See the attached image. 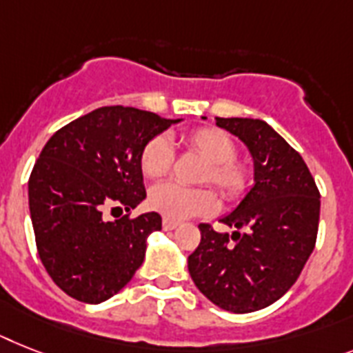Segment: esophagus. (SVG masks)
I'll return each instance as SVG.
<instances>
[{"instance_id":"1","label":"esophagus","mask_w":353,"mask_h":353,"mask_svg":"<svg viewBox=\"0 0 353 353\" xmlns=\"http://www.w3.org/2000/svg\"><path fill=\"white\" fill-rule=\"evenodd\" d=\"M162 227H164V231H173V229L179 227V222L170 220V218H164V220H162Z\"/></svg>"}]
</instances>
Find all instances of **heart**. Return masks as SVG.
<instances>
[{"instance_id":"heart-1","label":"heart","mask_w":353,"mask_h":353,"mask_svg":"<svg viewBox=\"0 0 353 353\" xmlns=\"http://www.w3.org/2000/svg\"><path fill=\"white\" fill-rule=\"evenodd\" d=\"M189 150L208 160L200 182L212 183L227 202H238L252 185V168L247 160L236 157V142L227 131L202 126L185 135ZM141 170L151 180L168 176L173 168L174 151L164 135L151 137L141 151ZM151 209L170 220L205 216L216 211L218 198L209 188H182L179 183H160L150 191Z\"/></svg>"}]
</instances>
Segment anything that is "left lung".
Returning a JSON list of instances; mask_svg holds the SVG:
<instances>
[{
  "label": "left lung",
  "instance_id": "8db88e82",
  "mask_svg": "<svg viewBox=\"0 0 353 353\" xmlns=\"http://www.w3.org/2000/svg\"><path fill=\"white\" fill-rule=\"evenodd\" d=\"M245 142L254 159V188L229 216L239 231L200 223L202 240L189 274L214 305L234 314L261 310L296 283L316 247L319 189L298 151L260 119H216Z\"/></svg>",
  "mask_w": 353,
  "mask_h": 353
}]
</instances>
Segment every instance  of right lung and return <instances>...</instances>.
Wrapping results in <instances>:
<instances>
[{"instance_id":"add662e5","label":"right lung","mask_w":353,"mask_h":353,"mask_svg":"<svg viewBox=\"0 0 353 353\" xmlns=\"http://www.w3.org/2000/svg\"><path fill=\"white\" fill-rule=\"evenodd\" d=\"M176 121L130 106H103L57 130L28 180L39 258L54 283L83 303H103L135 276L159 212L130 216L145 198L141 151ZM124 208L127 214L108 221Z\"/></svg>"}]
</instances>
